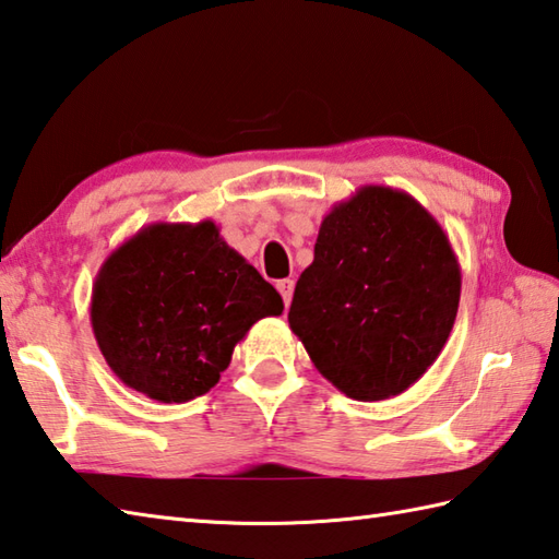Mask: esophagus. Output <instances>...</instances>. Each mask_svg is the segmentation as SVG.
<instances>
[{
    "mask_svg": "<svg viewBox=\"0 0 559 559\" xmlns=\"http://www.w3.org/2000/svg\"><path fill=\"white\" fill-rule=\"evenodd\" d=\"M277 292L282 294L284 306L292 304V294H294V280H280L277 282Z\"/></svg>",
    "mask_w": 559,
    "mask_h": 559,
    "instance_id": "1",
    "label": "esophagus"
}]
</instances>
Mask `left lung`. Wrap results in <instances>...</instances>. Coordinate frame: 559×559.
<instances>
[{
  "mask_svg": "<svg viewBox=\"0 0 559 559\" xmlns=\"http://www.w3.org/2000/svg\"><path fill=\"white\" fill-rule=\"evenodd\" d=\"M459 301V258L441 224L403 190L361 186L323 216L289 328L337 391L373 403L423 379Z\"/></svg>",
  "mask_w": 559,
  "mask_h": 559,
  "instance_id": "obj_1",
  "label": "left lung"
}]
</instances>
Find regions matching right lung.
Masks as SVG:
<instances>
[{
    "instance_id": "add662e5",
    "label": "right lung",
    "mask_w": 559,
    "mask_h": 559,
    "mask_svg": "<svg viewBox=\"0 0 559 559\" xmlns=\"http://www.w3.org/2000/svg\"><path fill=\"white\" fill-rule=\"evenodd\" d=\"M282 309L277 289L214 222H158L100 265L91 328L128 389L158 403H188L214 389L253 323Z\"/></svg>"
}]
</instances>
